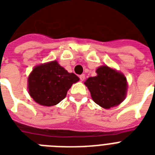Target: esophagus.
<instances>
[{"mask_svg": "<svg viewBox=\"0 0 155 155\" xmlns=\"http://www.w3.org/2000/svg\"><path fill=\"white\" fill-rule=\"evenodd\" d=\"M80 79L81 81H84V80H85V75H84V74H82V75H80Z\"/></svg>", "mask_w": 155, "mask_h": 155, "instance_id": "esophagus-1", "label": "esophagus"}]
</instances>
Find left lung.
I'll use <instances>...</instances> for the list:
<instances>
[{
    "instance_id": "obj_1",
    "label": "left lung",
    "mask_w": 155,
    "mask_h": 155,
    "mask_svg": "<svg viewBox=\"0 0 155 155\" xmlns=\"http://www.w3.org/2000/svg\"><path fill=\"white\" fill-rule=\"evenodd\" d=\"M97 76L89 77L84 82L95 103L104 108L117 106L125 100L127 80L121 72L108 66L97 68Z\"/></svg>"
}]
</instances>
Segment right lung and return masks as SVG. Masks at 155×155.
Returning <instances> with one entry per match:
<instances>
[{
    "instance_id": "right-lung-1",
    "label": "right lung",
    "mask_w": 155,
    "mask_h": 155,
    "mask_svg": "<svg viewBox=\"0 0 155 155\" xmlns=\"http://www.w3.org/2000/svg\"><path fill=\"white\" fill-rule=\"evenodd\" d=\"M80 79L69 73L57 61L36 66L28 78V89L36 103L53 106L63 101L71 85Z\"/></svg>"
}]
</instances>
